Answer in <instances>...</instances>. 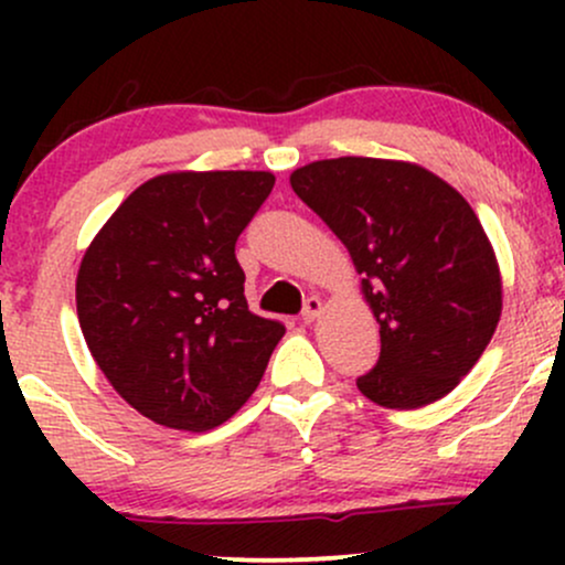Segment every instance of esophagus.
Returning a JSON list of instances; mask_svg holds the SVG:
<instances>
[{
  "label": "esophagus",
  "mask_w": 565,
  "mask_h": 565,
  "mask_svg": "<svg viewBox=\"0 0 565 565\" xmlns=\"http://www.w3.org/2000/svg\"><path fill=\"white\" fill-rule=\"evenodd\" d=\"M321 310H323V302H321V297L310 295L308 300H305V308H302V321H305V323L316 321V319H319V316H321Z\"/></svg>",
  "instance_id": "esophagus-1"
}]
</instances>
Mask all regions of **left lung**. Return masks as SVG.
<instances>
[{
	"label": "left lung",
	"mask_w": 565,
	"mask_h": 565,
	"mask_svg": "<svg viewBox=\"0 0 565 565\" xmlns=\"http://www.w3.org/2000/svg\"><path fill=\"white\" fill-rule=\"evenodd\" d=\"M289 183L364 276L382 348L359 391L387 408L451 393L502 313L494 249L462 193L425 167L366 157L313 161Z\"/></svg>",
	"instance_id": "8db88e82"
}]
</instances>
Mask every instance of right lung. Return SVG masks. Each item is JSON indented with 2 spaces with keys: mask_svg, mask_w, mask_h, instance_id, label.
Returning <instances> with one entry per match:
<instances>
[{
  "mask_svg": "<svg viewBox=\"0 0 565 565\" xmlns=\"http://www.w3.org/2000/svg\"><path fill=\"white\" fill-rule=\"evenodd\" d=\"M270 172H170L135 188L84 252L76 313L95 364L142 417L223 425L260 385L284 323L252 313L236 242Z\"/></svg>",
  "mask_w": 565,
  "mask_h": 565,
  "instance_id": "1",
  "label": "right lung"
}]
</instances>
